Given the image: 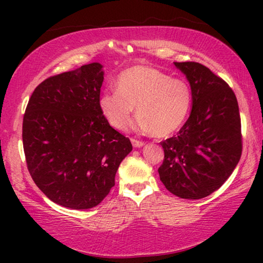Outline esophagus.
Listing matches in <instances>:
<instances>
[{"instance_id":"obj_1","label":"esophagus","mask_w":263,"mask_h":263,"mask_svg":"<svg viewBox=\"0 0 263 263\" xmlns=\"http://www.w3.org/2000/svg\"><path fill=\"white\" fill-rule=\"evenodd\" d=\"M131 142H132L133 147H142V146L145 145L144 141H140V140H137V139H131Z\"/></svg>"}]
</instances>
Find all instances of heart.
I'll list each match as a JSON object with an SVG mask.
<instances>
[{"label":"heart","mask_w":263,"mask_h":263,"mask_svg":"<svg viewBox=\"0 0 263 263\" xmlns=\"http://www.w3.org/2000/svg\"><path fill=\"white\" fill-rule=\"evenodd\" d=\"M116 90L100 97V109L111 126L125 131L133 111L137 127L159 138L168 137L183 125L193 103L189 83L149 66H133L118 75Z\"/></svg>","instance_id":"b5f03b06"}]
</instances>
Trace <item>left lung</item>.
<instances>
[{
	"instance_id": "8db88e82",
	"label": "left lung",
	"mask_w": 263,
	"mask_h": 263,
	"mask_svg": "<svg viewBox=\"0 0 263 263\" xmlns=\"http://www.w3.org/2000/svg\"><path fill=\"white\" fill-rule=\"evenodd\" d=\"M193 91V109L181 130L161 142L158 172L173 195L199 199L219 189L241 157L238 101L224 80L198 62H174Z\"/></svg>"
}]
</instances>
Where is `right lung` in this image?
Here are the masks:
<instances>
[{"instance_id": "obj_1", "label": "right lung", "mask_w": 263, "mask_h": 263, "mask_svg": "<svg viewBox=\"0 0 263 263\" xmlns=\"http://www.w3.org/2000/svg\"><path fill=\"white\" fill-rule=\"evenodd\" d=\"M103 66L83 65L43 81L23 118V147L34 183L59 205L86 210L115 185L128 138L110 126L100 109Z\"/></svg>"}]
</instances>
